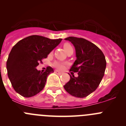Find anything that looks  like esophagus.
<instances>
[{
    "mask_svg": "<svg viewBox=\"0 0 126 126\" xmlns=\"http://www.w3.org/2000/svg\"><path fill=\"white\" fill-rule=\"evenodd\" d=\"M55 73L57 74V75H62V72H60V71H58V70H55Z\"/></svg>",
    "mask_w": 126,
    "mask_h": 126,
    "instance_id": "34e87169",
    "label": "esophagus"
}]
</instances>
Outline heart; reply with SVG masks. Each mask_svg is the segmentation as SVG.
Segmentation results:
<instances>
[{
	"label": "heart",
	"instance_id": "heart-1",
	"mask_svg": "<svg viewBox=\"0 0 126 126\" xmlns=\"http://www.w3.org/2000/svg\"><path fill=\"white\" fill-rule=\"evenodd\" d=\"M63 48L66 51H67L68 50H70V48H73L72 47H71V45L68 43H65L63 45ZM66 64H67L66 63H64V62H54L53 66L56 68L58 70H63Z\"/></svg>",
	"mask_w": 126,
	"mask_h": 126
}]
</instances>
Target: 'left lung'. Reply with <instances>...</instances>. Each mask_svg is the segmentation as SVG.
<instances>
[{
	"instance_id": "1",
	"label": "left lung",
	"mask_w": 126,
	"mask_h": 126,
	"mask_svg": "<svg viewBox=\"0 0 126 126\" xmlns=\"http://www.w3.org/2000/svg\"><path fill=\"white\" fill-rule=\"evenodd\" d=\"M76 50V60L70 71L78 72V76L70 75L64 90L76 97H85L95 91L100 84L106 67L105 56L94 43L84 38L69 36Z\"/></svg>"
}]
</instances>
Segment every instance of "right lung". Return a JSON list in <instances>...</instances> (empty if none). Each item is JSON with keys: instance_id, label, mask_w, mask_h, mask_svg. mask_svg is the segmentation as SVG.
<instances>
[{"instance_id": "1", "label": "right lung", "mask_w": 126, "mask_h": 126, "mask_svg": "<svg viewBox=\"0 0 126 126\" xmlns=\"http://www.w3.org/2000/svg\"><path fill=\"white\" fill-rule=\"evenodd\" d=\"M62 40V38L51 40L39 35H31L13 47L7 61V70L12 87L17 93L30 97L43 90L47 76L54 72L53 69L48 66L42 73L36 67Z\"/></svg>"}]
</instances>
